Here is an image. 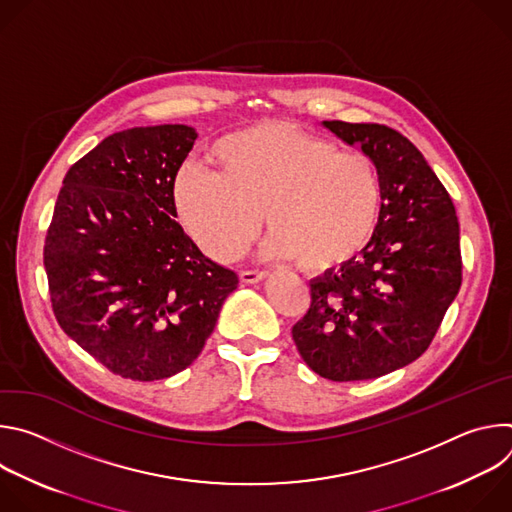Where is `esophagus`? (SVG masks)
Here are the masks:
<instances>
[{
    "mask_svg": "<svg viewBox=\"0 0 512 512\" xmlns=\"http://www.w3.org/2000/svg\"><path fill=\"white\" fill-rule=\"evenodd\" d=\"M267 277V271H259V269H247V271H241V279L245 283H257L261 279Z\"/></svg>",
    "mask_w": 512,
    "mask_h": 512,
    "instance_id": "34e87169",
    "label": "esophagus"
}]
</instances>
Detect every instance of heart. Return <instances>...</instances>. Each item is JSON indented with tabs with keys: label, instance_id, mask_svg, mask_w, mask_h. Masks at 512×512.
<instances>
[{
	"label": "heart",
	"instance_id": "1",
	"mask_svg": "<svg viewBox=\"0 0 512 512\" xmlns=\"http://www.w3.org/2000/svg\"><path fill=\"white\" fill-rule=\"evenodd\" d=\"M210 170L184 164L172 204L184 231L214 259L235 261L263 225L267 253L300 259L310 271L334 269L375 235L381 180L360 154L285 121H263L212 145Z\"/></svg>",
	"mask_w": 512,
	"mask_h": 512
}]
</instances>
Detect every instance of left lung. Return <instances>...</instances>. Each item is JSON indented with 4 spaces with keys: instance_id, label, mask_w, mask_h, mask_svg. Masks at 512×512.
<instances>
[{
    "instance_id": "1",
    "label": "left lung",
    "mask_w": 512,
    "mask_h": 512,
    "mask_svg": "<svg viewBox=\"0 0 512 512\" xmlns=\"http://www.w3.org/2000/svg\"><path fill=\"white\" fill-rule=\"evenodd\" d=\"M324 127L373 160L383 202L360 255L310 281V310L291 336L320 377L367 381L431 344L462 285L460 225L448 190L405 135L379 123Z\"/></svg>"
}]
</instances>
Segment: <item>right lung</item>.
Segmentation results:
<instances>
[{"label":"right lung","instance_id":"add662e5","mask_svg":"<svg viewBox=\"0 0 512 512\" xmlns=\"http://www.w3.org/2000/svg\"><path fill=\"white\" fill-rule=\"evenodd\" d=\"M194 139L188 125L113 133L70 166L54 206L44 243L54 316L123 379L190 367L239 285L176 221L172 186Z\"/></svg>","mask_w":512,"mask_h":512}]
</instances>
